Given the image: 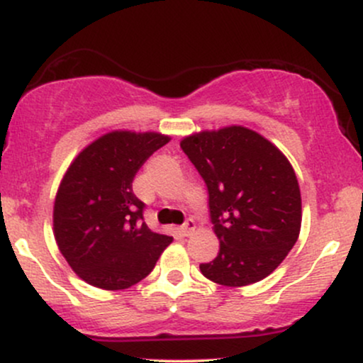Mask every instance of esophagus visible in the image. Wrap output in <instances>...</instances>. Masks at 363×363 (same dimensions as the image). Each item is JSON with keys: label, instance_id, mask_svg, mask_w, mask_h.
Here are the masks:
<instances>
[{"label": "esophagus", "instance_id": "34e87169", "mask_svg": "<svg viewBox=\"0 0 363 363\" xmlns=\"http://www.w3.org/2000/svg\"><path fill=\"white\" fill-rule=\"evenodd\" d=\"M194 228H196V223H194V220H186V223L182 225L181 228H179V232H181L182 235L184 237H187V235H191L194 232Z\"/></svg>", "mask_w": 363, "mask_h": 363}]
</instances>
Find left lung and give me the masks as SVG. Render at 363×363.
Segmentation results:
<instances>
[{
    "instance_id": "1",
    "label": "left lung",
    "mask_w": 363,
    "mask_h": 363,
    "mask_svg": "<svg viewBox=\"0 0 363 363\" xmlns=\"http://www.w3.org/2000/svg\"><path fill=\"white\" fill-rule=\"evenodd\" d=\"M181 148L205 179L220 240L218 256L199 264L201 273L223 286L272 274L301 234V187L289 158L237 124L184 136Z\"/></svg>"
}]
</instances>
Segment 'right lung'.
I'll return each instance as SVG.
<instances>
[{
  "mask_svg": "<svg viewBox=\"0 0 363 363\" xmlns=\"http://www.w3.org/2000/svg\"><path fill=\"white\" fill-rule=\"evenodd\" d=\"M157 131L114 129L73 158L57 187L52 232L57 247L83 281L124 290L148 277L172 237L150 230L133 179L145 160L167 145Z\"/></svg>",
  "mask_w": 363,
  "mask_h": 363,
  "instance_id": "right-lung-1",
  "label": "right lung"
}]
</instances>
